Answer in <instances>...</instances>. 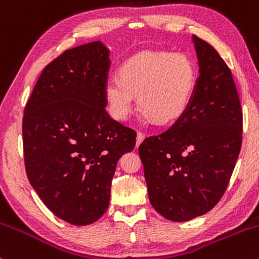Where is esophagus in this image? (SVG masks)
<instances>
[{
  "instance_id": "obj_1",
  "label": "esophagus",
  "mask_w": 259,
  "mask_h": 259,
  "mask_svg": "<svg viewBox=\"0 0 259 259\" xmlns=\"http://www.w3.org/2000/svg\"><path fill=\"white\" fill-rule=\"evenodd\" d=\"M144 139H145V134L141 133V132H139L138 133V136H136V146H139V145L141 144L142 141H144Z\"/></svg>"
}]
</instances>
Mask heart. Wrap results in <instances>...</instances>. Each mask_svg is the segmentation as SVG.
I'll list each match as a JSON object with an SVG mask.
<instances>
[{
  "instance_id": "obj_1",
  "label": "heart",
  "mask_w": 259,
  "mask_h": 259,
  "mask_svg": "<svg viewBox=\"0 0 259 259\" xmlns=\"http://www.w3.org/2000/svg\"><path fill=\"white\" fill-rule=\"evenodd\" d=\"M118 75L105 85L109 113L118 120L129 118L138 96L145 119L173 123L189 108L197 82L194 62L167 51L138 53L120 65Z\"/></svg>"
}]
</instances>
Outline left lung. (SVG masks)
<instances>
[{"label": "left lung", "mask_w": 259, "mask_h": 259, "mask_svg": "<svg viewBox=\"0 0 259 259\" xmlns=\"http://www.w3.org/2000/svg\"><path fill=\"white\" fill-rule=\"evenodd\" d=\"M200 76L186 112L139 146L152 207L171 222L204 214L221 201L242 144V111L233 74L194 35Z\"/></svg>", "instance_id": "8db88e82"}]
</instances>
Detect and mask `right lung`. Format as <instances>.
Wrapping results in <instances>:
<instances>
[{"label": "right lung", "instance_id": "obj_1", "mask_svg": "<svg viewBox=\"0 0 259 259\" xmlns=\"http://www.w3.org/2000/svg\"><path fill=\"white\" fill-rule=\"evenodd\" d=\"M108 56L100 41L64 51L45 67L23 115L28 179L73 225L105 214L118 159L135 147V130L106 112Z\"/></svg>", "mask_w": 259, "mask_h": 259}]
</instances>
